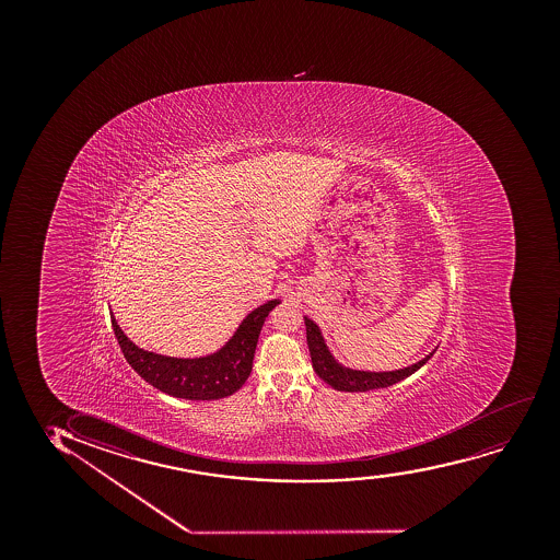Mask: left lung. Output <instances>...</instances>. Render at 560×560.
<instances>
[{"instance_id":"1","label":"left lung","mask_w":560,"mask_h":560,"mask_svg":"<svg viewBox=\"0 0 560 560\" xmlns=\"http://www.w3.org/2000/svg\"><path fill=\"white\" fill-rule=\"evenodd\" d=\"M306 323V341H308L310 357H312V366L315 373L322 377L325 383L332 386L335 390L341 393H366L373 388H385V386L396 385L401 380L424 366L425 362L433 357L428 354L425 359L418 360L417 364L396 370V372H360V370H349L336 362L335 357L328 351L327 343L323 340L322 330L312 319L304 317Z\"/></svg>"}]
</instances>
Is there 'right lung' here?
<instances>
[{"label":"right lung","mask_w":560,"mask_h":560,"mask_svg":"<svg viewBox=\"0 0 560 560\" xmlns=\"http://www.w3.org/2000/svg\"><path fill=\"white\" fill-rule=\"evenodd\" d=\"M277 304L280 301L275 299L250 312L224 348L200 359H174L143 351L125 336L114 314L112 327L125 359L149 385L174 398L220 399L237 393L248 380L265 317Z\"/></svg>","instance_id":"obj_1"}]
</instances>
